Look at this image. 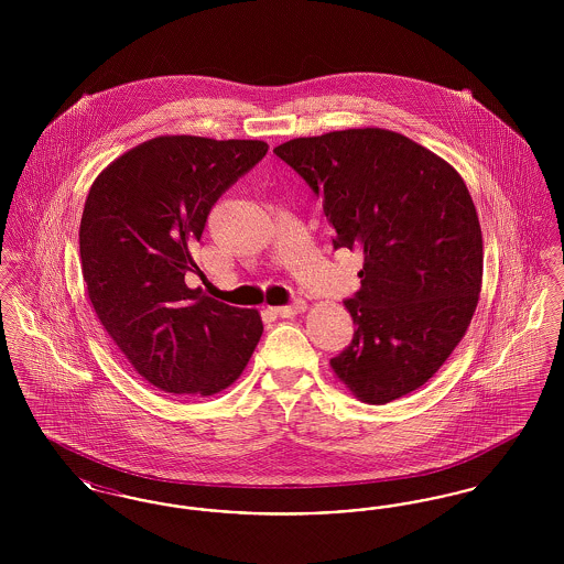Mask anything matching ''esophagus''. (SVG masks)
<instances>
[{
    "label": "esophagus",
    "instance_id": "1",
    "mask_svg": "<svg viewBox=\"0 0 564 564\" xmlns=\"http://www.w3.org/2000/svg\"><path fill=\"white\" fill-rule=\"evenodd\" d=\"M272 311V315L274 317H283V319H288V317H294V315H300V313H304L306 311V302L304 300H294L292 304H288V306H276V308H270Z\"/></svg>",
    "mask_w": 564,
    "mask_h": 564
}]
</instances>
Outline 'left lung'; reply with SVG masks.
Returning <instances> with one entry per match:
<instances>
[{
	"mask_svg": "<svg viewBox=\"0 0 564 564\" xmlns=\"http://www.w3.org/2000/svg\"><path fill=\"white\" fill-rule=\"evenodd\" d=\"M322 198L334 249L364 251L345 306L349 347L329 359L361 402L425 384L465 336L482 288V230L446 161L384 129L297 137L274 148Z\"/></svg>",
	"mask_w": 564,
	"mask_h": 564,
	"instance_id": "obj_1",
	"label": "left lung"
}]
</instances>
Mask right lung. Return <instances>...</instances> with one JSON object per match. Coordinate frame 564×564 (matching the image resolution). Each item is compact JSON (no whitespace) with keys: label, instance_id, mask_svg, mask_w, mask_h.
I'll return each mask as SVG.
<instances>
[{"label":"right lung","instance_id":"right-lung-1","mask_svg":"<svg viewBox=\"0 0 564 564\" xmlns=\"http://www.w3.org/2000/svg\"><path fill=\"white\" fill-rule=\"evenodd\" d=\"M269 152L264 141L150 139L109 164L86 196L82 274L90 304L134 370L164 393L214 395L241 376L262 319L189 290L217 198Z\"/></svg>","mask_w":564,"mask_h":564}]
</instances>
